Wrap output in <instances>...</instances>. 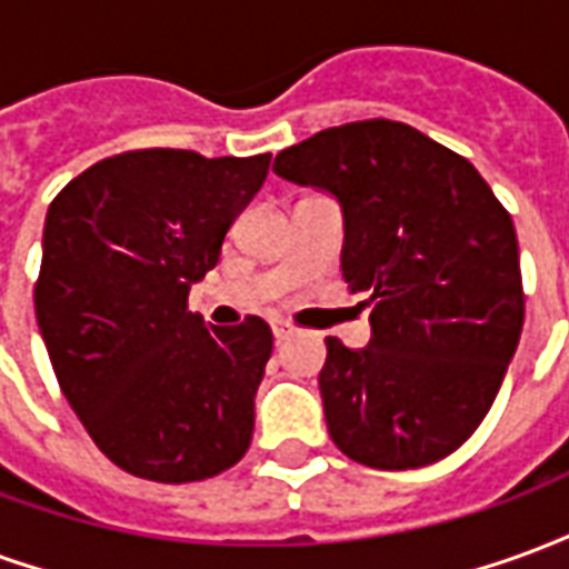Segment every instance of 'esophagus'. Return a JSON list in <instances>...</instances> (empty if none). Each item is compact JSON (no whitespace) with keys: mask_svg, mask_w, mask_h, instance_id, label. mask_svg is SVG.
<instances>
[{"mask_svg":"<svg viewBox=\"0 0 569 569\" xmlns=\"http://www.w3.org/2000/svg\"><path fill=\"white\" fill-rule=\"evenodd\" d=\"M271 329H273V338H277V341H286V338L292 335V326H289L286 320H271Z\"/></svg>","mask_w":569,"mask_h":569,"instance_id":"obj_1","label":"esophagus"}]
</instances>
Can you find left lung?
I'll return each mask as SVG.
<instances>
[{
  "label": "left lung",
  "instance_id": "left-lung-1",
  "mask_svg": "<svg viewBox=\"0 0 569 569\" xmlns=\"http://www.w3.org/2000/svg\"><path fill=\"white\" fill-rule=\"evenodd\" d=\"M273 173L341 203V271L371 292L369 347L326 338L332 441L371 469L457 451L493 406L525 326L512 216L466 158L387 118L320 130L280 151Z\"/></svg>",
  "mask_w": 569,
  "mask_h": 569
}]
</instances>
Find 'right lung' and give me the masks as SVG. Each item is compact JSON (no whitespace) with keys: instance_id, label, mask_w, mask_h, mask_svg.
<instances>
[{"instance_id":"right-lung-1","label":"right lung","mask_w":569,"mask_h":569,"mask_svg":"<svg viewBox=\"0 0 569 569\" xmlns=\"http://www.w3.org/2000/svg\"><path fill=\"white\" fill-rule=\"evenodd\" d=\"M268 167L271 154L121 151L48 207L36 322L67 402L130 476L203 481L252 441L271 326H207L188 289L216 268Z\"/></svg>"}]
</instances>
